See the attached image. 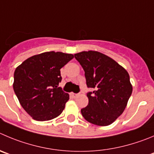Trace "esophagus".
I'll use <instances>...</instances> for the list:
<instances>
[{
  "mask_svg": "<svg viewBox=\"0 0 154 154\" xmlns=\"http://www.w3.org/2000/svg\"><path fill=\"white\" fill-rule=\"evenodd\" d=\"M70 96L72 97V98H75L76 97L79 96V94H74V93H71L70 94Z\"/></svg>",
  "mask_w": 154,
  "mask_h": 154,
  "instance_id": "esophagus-1",
  "label": "esophagus"
}]
</instances>
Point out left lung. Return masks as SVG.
I'll use <instances>...</instances> for the list:
<instances>
[{
  "label": "left lung",
  "instance_id": "1",
  "mask_svg": "<svg viewBox=\"0 0 154 154\" xmlns=\"http://www.w3.org/2000/svg\"><path fill=\"white\" fill-rule=\"evenodd\" d=\"M74 56L84 69L87 86L94 89L87 94L88 104L81 109L82 115L94 125H110L124 112L132 93L128 72L98 51H82Z\"/></svg>",
  "mask_w": 154,
  "mask_h": 154
}]
</instances>
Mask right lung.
Returning <instances> with one entry per match:
<instances>
[{
  "instance_id": "add662e5",
  "label": "right lung",
  "mask_w": 154,
  "mask_h": 154,
  "mask_svg": "<svg viewBox=\"0 0 154 154\" xmlns=\"http://www.w3.org/2000/svg\"><path fill=\"white\" fill-rule=\"evenodd\" d=\"M73 57L71 54L48 51L28 58L17 67L14 92L33 119L48 121L62 113L69 95L58 87L60 69Z\"/></svg>"
}]
</instances>
